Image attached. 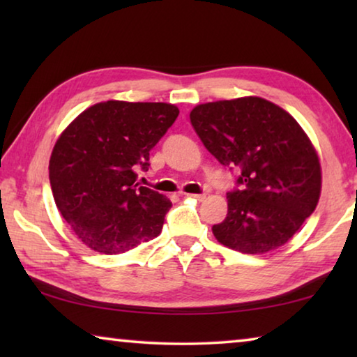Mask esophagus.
Masks as SVG:
<instances>
[{"instance_id":"esophagus-1","label":"esophagus","mask_w":357,"mask_h":357,"mask_svg":"<svg viewBox=\"0 0 357 357\" xmlns=\"http://www.w3.org/2000/svg\"><path fill=\"white\" fill-rule=\"evenodd\" d=\"M187 197L195 198V200H198V202H203L204 198H206V195H204V193H187Z\"/></svg>"}]
</instances>
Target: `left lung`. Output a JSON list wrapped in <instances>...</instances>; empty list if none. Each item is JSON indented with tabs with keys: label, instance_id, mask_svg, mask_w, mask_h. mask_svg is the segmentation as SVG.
I'll list each match as a JSON object with an SVG mask.
<instances>
[{
	"label": "left lung",
	"instance_id": "8db88e82",
	"mask_svg": "<svg viewBox=\"0 0 357 357\" xmlns=\"http://www.w3.org/2000/svg\"><path fill=\"white\" fill-rule=\"evenodd\" d=\"M190 123L222 165L241 170L239 189L227 193L225 220L213 227L215 239L243 253L288 243L321 193L318 154L298 121L250 96L197 105Z\"/></svg>",
	"mask_w": 357,
	"mask_h": 357
}]
</instances>
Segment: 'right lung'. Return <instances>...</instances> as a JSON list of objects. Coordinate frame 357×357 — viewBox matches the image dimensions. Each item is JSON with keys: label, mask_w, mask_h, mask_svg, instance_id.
<instances>
[{"label": "right lung", "mask_w": 357, "mask_h": 357, "mask_svg": "<svg viewBox=\"0 0 357 357\" xmlns=\"http://www.w3.org/2000/svg\"><path fill=\"white\" fill-rule=\"evenodd\" d=\"M179 110L164 102L107 100L89 107L59 135L48 165L53 198L75 236L91 250L116 255L157 238L172 208L138 185L135 167Z\"/></svg>", "instance_id": "add662e5"}]
</instances>
